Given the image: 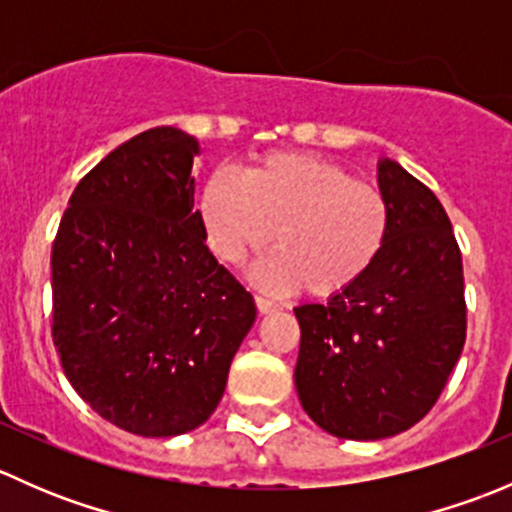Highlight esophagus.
<instances>
[{
  "label": "esophagus",
  "instance_id": "esophagus-1",
  "mask_svg": "<svg viewBox=\"0 0 512 512\" xmlns=\"http://www.w3.org/2000/svg\"><path fill=\"white\" fill-rule=\"evenodd\" d=\"M255 304H257V309H260V314H272L280 309L275 302H272V299H267V297H255Z\"/></svg>",
  "mask_w": 512,
  "mask_h": 512
}]
</instances>
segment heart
Instances as JSON below:
<instances>
[{
  "instance_id": "b5f03b06",
  "label": "heart",
  "mask_w": 512,
  "mask_h": 512,
  "mask_svg": "<svg viewBox=\"0 0 512 512\" xmlns=\"http://www.w3.org/2000/svg\"><path fill=\"white\" fill-rule=\"evenodd\" d=\"M200 220L213 255L242 265L265 250L252 280L267 292L334 299L371 272L389 240V200L344 165L307 153H270L245 170L210 175Z\"/></svg>"
}]
</instances>
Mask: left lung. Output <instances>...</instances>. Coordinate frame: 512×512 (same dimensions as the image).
Returning <instances> with one entry per match:
<instances>
[{"label":"left lung","instance_id":"obj_1","mask_svg":"<svg viewBox=\"0 0 512 512\" xmlns=\"http://www.w3.org/2000/svg\"><path fill=\"white\" fill-rule=\"evenodd\" d=\"M379 190L391 227L369 275L327 304L294 307L299 404L349 441L421 421L466 344L463 262L446 210L396 160H379Z\"/></svg>","mask_w":512,"mask_h":512}]
</instances>
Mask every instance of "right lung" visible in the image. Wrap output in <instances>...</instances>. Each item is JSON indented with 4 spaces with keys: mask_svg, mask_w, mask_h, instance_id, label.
<instances>
[{
    "mask_svg": "<svg viewBox=\"0 0 512 512\" xmlns=\"http://www.w3.org/2000/svg\"><path fill=\"white\" fill-rule=\"evenodd\" d=\"M200 146L143 131L81 178L51 250V337L76 394L113 426L170 438L218 409L255 299L205 245Z\"/></svg>",
    "mask_w": 512,
    "mask_h": 512,
    "instance_id": "1",
    "label": "right lung"
}]
</instances>
